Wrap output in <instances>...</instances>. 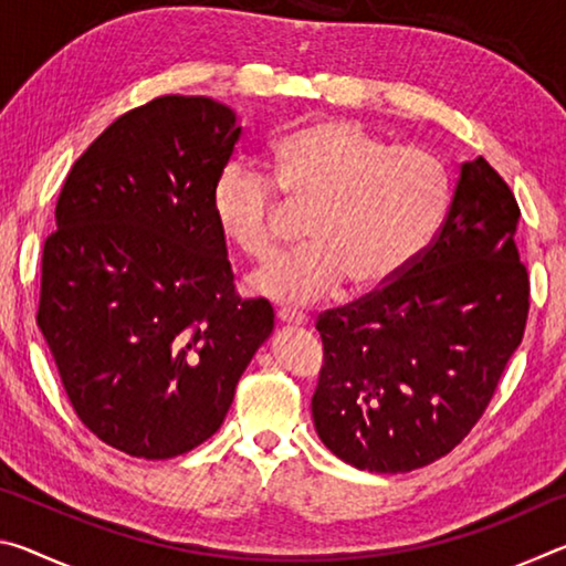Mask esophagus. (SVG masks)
<instances>
[{"mask_svg": "<svg viewBox=\"0 0 566 566\" xmlns=\"http://www.w3.org/2000/svg\"><path fill=\"white\" fill-rule=\"evenodd\" d=\"M276 322L286 324V327H306V319L302 312H292V310H280L276 312Z\"/></svg>", "mask_w": 566, "mask_h": 566, "instance_id": "1", "label": "esophagus"}]
</instances>
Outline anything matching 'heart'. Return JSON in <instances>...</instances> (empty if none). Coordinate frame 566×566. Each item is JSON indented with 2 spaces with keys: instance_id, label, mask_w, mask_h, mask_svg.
<instances>
[{
  "instance_id": "heart-1",
  "label": "heart",
  "mask_w": 566,
  "mask_h": 566,
  "mask_svg": "<svg viewBox=\"0 0 566 566\" xmlns=\"http://www.w3.org/2000/svg\"><path fill=\"white\" fill-rule=\"evenodd\" d=\"M284 197L310 209V244L256 272L249 286L284 304H310L349 280L369 292L405 270L442 224L452 179L424 147H391L352 119H322L274 147ZM274 181L229 161L212 191L214 217L239 252L266 262L282 247L284 205Z\"/></svg>"
}]
</instances>
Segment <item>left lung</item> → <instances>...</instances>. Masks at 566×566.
Returning <instances> with one entry per match:
<instances>
[{"instance_id": "left-lung-1", "label": "left lung", "mask_w": 566, "mask_h": 566, "mask_svg": "<svg viewBox=\"0 0 566 566\" xmlns=\"http://www.w3.org/2000/svg\"><path fill=\"white\" fill-rule=\"evenodd\" d=\"M516 222L490 161H464L434 242L379 292L322 314L312 417L342 462L411 472L452 452L484 415L530 314Z\"/></svg>"}]
</instances>
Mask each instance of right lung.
Returning <instances> with one entry per match:
<instances>
[{
    "label": "right lung",
    "instance_id": "obj_1",
    "mask_svg": "<svg viewBox=\"0 0 566 566\" xmlns=\"http://www.w3.org/2000/svg\"><path fill=\"white\" fill-rule=\"evenodd\" d=\"M242 134L209 97L151 99L74 161L42 254L36 324L102 442L171 459L207 442L274 332L239 300L212 191Z\"/></svg>",
    "mask_w": 566,
    "mask_h": 566
}]
</instances>
